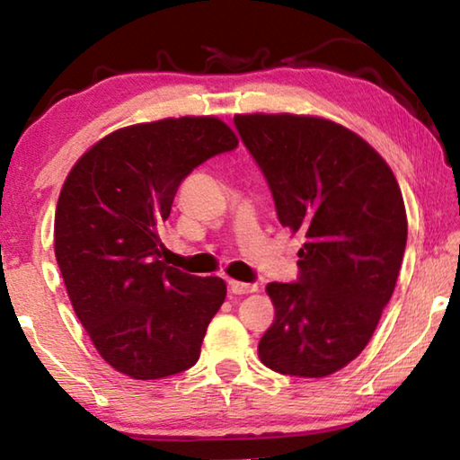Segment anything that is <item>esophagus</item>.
<instances>
[{
    "label": "esophagus",
    "instance_id": "obj_1",
    "mask_svg": "<svg viewBox=\"0 0 460 460\" xmlns=\"http://www.w3.org/2000/svg\"><path fill=\"white\" fill-rule=\"evenodd\" d=\"M229 288H231L233 294H252V292H258V286H255V284L237 282V279H229Z\"/></svg>",
    "mask_w": 460,
    "mask_h": 460
}]
</instances>
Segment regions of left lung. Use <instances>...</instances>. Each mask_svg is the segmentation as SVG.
<instances>
[{"label": "left lung", "instance_id": "left-lung-1", "mask_svg": "<svg viewBox=\"0 0 460 460\" xmlns=\"http://www.w3.org/2000/svg\"><path fill=\"white\" fill-rule=\"evenodd\" d=\"M284 227L302 233L296 282L268 284L258 353L282 376L326 377L359 355L392 298L408 219L392 168L355 131L292 113L235 115Z\"/></svg>", "mask_w": 460, "mask_h": 460}]
</instances>
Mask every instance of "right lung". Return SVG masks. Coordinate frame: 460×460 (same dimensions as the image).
Here are the masks:
<instances>
[{"label":"right lung","instance_id":"right-lung-1","mask_svg":"<svg viewBox=\"0 0 460 460\" xmlns=\"http://www.w3.org/2000/svg\"><path fill=\"white\" fill-rule=\"evenodd\" d=\"M237 144L213 115L137 123L99 139L62 184L60 274L93 345L123 376L160 379L199 361L227 286L160 261L158 229L184 178Z\"/></svg>","mask_w":460,"mask_h":460}]
</instances>
